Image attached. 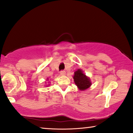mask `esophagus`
<instances>
[{
    "label": "esophagus",
    "mask_w": 133,
    "mask_h": 133,
    "mask_svg": "<svg viewBox=\"0 0 133 133\" xmlns=\"http://www.w3.org/2000/svg\"><path fill=\"white\" fill-rule=\"evenodd\" d=\"M60 75L61 76H64L65 75H66V72H65V71H61L60 72Z\"/></svg>",
    "instance_id": "esophagus-1"
}]
</instances>
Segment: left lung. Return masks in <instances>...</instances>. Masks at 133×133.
Masks as SVG:
<instances>
[{"mask_svg":"<svg viewBox=\"0 0 133 133\" xmlns=\"http://www.w3.org/2000/svg\"><path fill=\"white\" fill-rule=\"evenodd\" d=\"M73 78L74 79L75 84L78 87L79 90L81 91L85 90L90 88L92 84L90 78L87 76L83 73V71L80 69H78V70L75 72Z\"/></svg>","mask_w":133,"mask_h":133,"instance_id":"left-lung-1","label":"left lung"}]
</instances>
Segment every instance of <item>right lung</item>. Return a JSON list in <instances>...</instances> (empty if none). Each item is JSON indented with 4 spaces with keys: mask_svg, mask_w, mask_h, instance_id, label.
I'll list each match as a JSON object with an SVG mask.
<instances>
[{
    "mask_svg": "<svg viewBox=\"0 0 133 133\" xmlns=\"http://www.w3.org/2000/svg\"><path fill=\"white\" fill-rule=\"evenodd\" d=\"M48 79H48H48H47V80H48Z\"/></svg>",
    "mask_w": 133,
    "mask_h": 133,
    "instance_id": "add662e5",
    "label": "right lung"
}]
</instances>
